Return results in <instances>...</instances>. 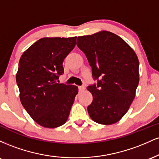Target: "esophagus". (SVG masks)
<instances>
[{
  "mask_svg": "<svg viewBox=\"0 0 159 159\" xmlns=\"http://www.w3.org/2000/svg\"><path fill=\"white\" fill-rule=\"evenodd\" d=\"M86 89L85 86H81V87H78V90H79L80 92H81V91H84Z\"/></svg>",
  "mask_w": 159,
  "mask_h": 159,
  "instance_id": "obj_1",
  "label": "esophagus"
}]
</instances>
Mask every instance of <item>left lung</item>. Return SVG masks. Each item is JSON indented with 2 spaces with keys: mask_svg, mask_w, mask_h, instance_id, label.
<instances>
[{
  "mask_svg": "<svg viewBox=\"0 0 159 159\" xmlns=\"http://www.w3.org/2000/svg\"><path fill=\"white\" fill-rule=\"evenodd\" d=\"M77 45L85 54L96 84L87 89L93 95L87 107L96 123L111 125L126 114L139 83V61L134 51L109 31L78 36Z\"/></svg>",
  "mask_w": 159,
  "mask_h": 159,
  "instance_id": "obj_1",
  "label": "left lung"
}]
</instances>
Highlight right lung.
I'll return each instance as SVG.
<instances>
[{"mask_svg": "<svg viewBox=\"0 0 159 159\" xmlns=\"http://www.w3.org/2000/svg\"><path fill=\"white\" fill-rule=\"evenodd\" d=\"M77 37H45L34 43L20 58L16 73L21 105L36 123L59 127L69 117L78 93L75 85L59 84L63 62L75 46Z\"/></svg>", "mask_w": 159, "mask_h": 159, "instance_id": "obj_1", "label": "right lung"}]
</instances>
